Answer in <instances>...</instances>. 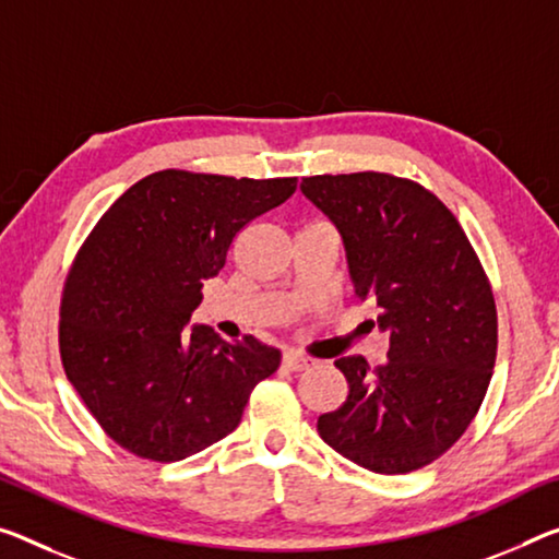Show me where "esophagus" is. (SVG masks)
<instances>
[{"label": "esophagus", "instance_id": "1", "mask_svg": "<svg viewBox=\"0 0 559 559\" xmlns=\"http://www.w3.org/2000/svg\"><path fill=\"white\" fill-rule=\"evenodd\" d=\"M308 366H311V360L300 356V353H294V350L283 353V368L286 370H306Z\"/></svg>", "mask_w": 559, "mask_h": 559}]
</instances>
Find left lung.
<instances>
[{"instance_id": "obj_1", "label": "left lung", "mask_w": 559, "mask_h": 559, "mask_svg": "<svg viewBox=\"0 0 559 559\" xmlns=\"http://www.w3.org/2000/svg\"><path fill=\"white\" fill-rule=\"evenodd\" d=\"M338 228L353 288L391 333L383 366L335 360L348 397L318 418L335 453L380 475L430 465L480 411L498 356V311L471 241L436 193L393 174L300 181Z\"/></svg>"}]
</instances>
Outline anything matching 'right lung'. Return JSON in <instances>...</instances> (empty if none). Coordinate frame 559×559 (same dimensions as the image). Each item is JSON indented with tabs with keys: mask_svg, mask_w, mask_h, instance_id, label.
<instances>
[{
	"mask_svg": "<svg viewBox=\"0 0 559 559\" xmlns=\"http://www.w3.org/2000/svg\"><path fill=\"white\" fill-rule=\"evenodd\" d=\"M296 179H234L179 168L111 203L69 271L59 353L88 413L117 445L176 463L241 423L281 350L226 343L189 318L236 234L294 197Z\"/></svg>",
	"mask_w": 559,
	"mask_h": 559,
	"instance_id": "add662e5",
	"label": "right lung"
}]
</instances>
